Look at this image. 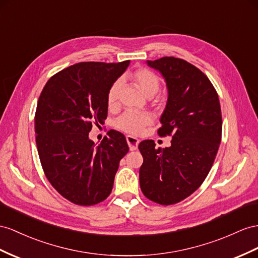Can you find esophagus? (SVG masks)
I'll return each mask as SVG.
<instances>
[{
	"instance_id": "34e87169",
	"label": "esophagus",
	"mask_w": 258,
	"mask_h": 258,
	"mask_svg": "<svg viewBox=\"0 0 258 258\" xmlns=\"http://www.w3.org/2000/svg\"><path fill=\"white\" fill-rule=\"evenodd\" d=\"M126 142H127V145H128L131 151L136 150L138 147V144H140V141H138L136 137L131 136V135L126 136Z\"/></svg>"
}]
</instances>
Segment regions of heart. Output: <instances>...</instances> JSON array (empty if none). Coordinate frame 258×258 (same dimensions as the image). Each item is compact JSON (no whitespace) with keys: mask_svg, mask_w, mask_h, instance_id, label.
Masks as SVG:
<instances>
[{"mask_svg":"<svg viewBox=\"0 0 258 258\" xmlns=\"http://www.w3.org/2000/svg\"><path fill=\"white\" fill-rule=\"evenodd\" d=\"M131 78L142 90L143 94L147 97H153L157 94L160 87V79L154 72L147 69H138L131 74ZM122 87L121 79L116 81L111 85L107 95V103L110 109L116 107L118 95ZM153 122V117L146 112H135L126 111L115 121V126L125 133L136 135L141 133L145 126H147Z\"/></svg>","mask_w":258,"mask_h":258,"instance_id":"heart-1","label":"heart"}]
</instances>
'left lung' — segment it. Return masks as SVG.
Masks as SVG:
<instances>
[{"mask_svg":"<svg viewBox=\"0 0 258 258\" xmlns=\"http://www.w3.org/2000/svg\"><path fill=\"white\" fill-rule=\"evenodd\" d=\"M146 63L166 82L168 100L158 134L172 141L163 149H156L154 141L140 144V184L148 200L172 205L193 194L213 167L221 142L220 102L208 77L190 63L173 56Z\"/></svg>","mask_w":258,"mask_h":258,"instance_id":"1","label":"left lung"}]
</instances>
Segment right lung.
<instances>
[{"label": "right lung", "instance_id": "right-lung-1", "mask_svg": "<svg viewBox=\"0 0 258 258\" xmlns=\"http://www.w3.org/2000/svg\"><path fill=\"white\" fill-rule=\"evenodd\" d=\"M128 65L74 64L52 76L39 97L35 133L42 169L52 186L76 205L104 201L120 160L128 153L120 132L109 131L99 145L89 140L92 123L107 118L109 88Z\"/></svg>", "mask_w": 258, "mask_h": 258}]
</instances>
